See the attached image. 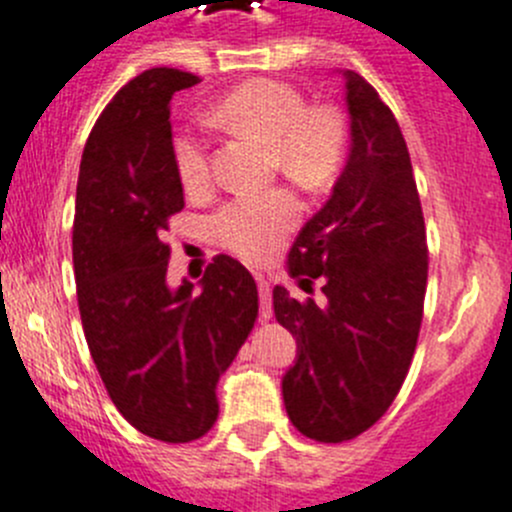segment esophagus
<instances>
[{
	"instance_id": "esophagus-1",
	"label": "esophagus",
	"mask_w": 512,
	"mask_h": 512,
	"mask_svg": "<svg viewBox=\"0 0 512 512\" xmlns=\"http://www.w3.org/2000/svg\"><path fill=\"white\" fill-rule=\"evenodd\" d=\"M257 290H260V317L270 320L272 317V285L265 275H255Z\"/></svg>"
}]
</instances>
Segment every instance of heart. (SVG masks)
Masks as SVG:
<instances>
[{
	"mask_svg": "<svg viewBox=\"0 0 512 512\" xmlns=\"http://www.w3.org/2000/svg\"><path fill=\"white\" fill-rule=\"evenodd\" d=\"M215 122L262 140L272 150V167L307 187L335 177L345 157L347 130L332 107H310L292 84L255 79L217 102ZM172 160L187 190H205L212 180L210 145L197 130L172 142ZM302 215V202L287 187L242 192L215 210L210 235L220 247L250 262L270 260Z\"/></svg>",
	"mask_w": 512,
	"mask_h": 512,
	"instance_id": "1",
	"label": "heart"
}]
</instances>
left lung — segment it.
I'll return each instance as SVG.
<instances>
[{
  "label": "left lung",
  "instance_id": "8db88e82",
  "mask_svg": "<svg viewBox=\"0 0 512 512\" xmlns=\"http://www.w3.org/2000/svg\"><path fill=\"white\" fill-rule=\"evenodd\" d=\"M350 155L330 200L297 235L287 267L325 305L272 290L297 340L282 377L292 425L317 443L352 440L385 415L410 370L428 285V245L408 145L370 82L347 69Z\"/></svg>",
  "mask_w": 512,
  "mask_h": 512
}]
</instances>
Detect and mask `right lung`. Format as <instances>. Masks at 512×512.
<instances>
[{
	"label": "right lung",
	"instance_id": "add662e5",
	"mask_svg": "<svg viewBox=\"0 0 512 512\" xmlns=\"http://www.w3.org/2000/svg\"><path fill=\"white\" fill-rule=\"evenodd\" d=\"M200 79L155 67L124 84L82 152L72 260L84 337L109 398L140 433L190 443L215 425L217 380L257 320L250 272L217 255L167 285V222L185 207L172 160L170 99Z\"/></svg>",
	"mask_w": 512,
	"mask_h": 512
}]
</instances>
